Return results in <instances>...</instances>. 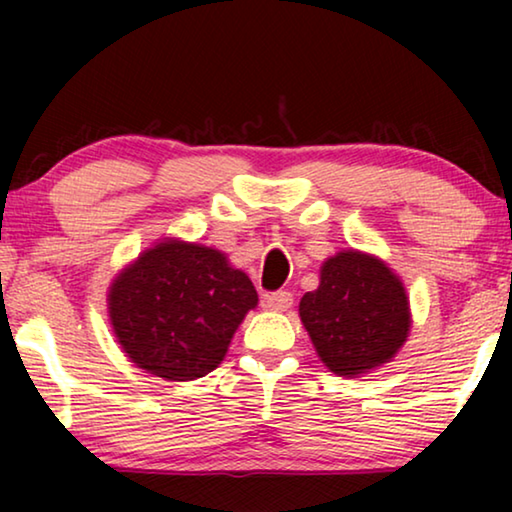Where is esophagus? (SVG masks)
I'll use <instances>...</instances> for the list:
<instances>
[{
	"label": "esophagus",
	"instance_id": "1",
	"mask_svg": "<svg viewBox=\"0 0 512 512\" xmlns=\"http://www.w3.org/2000/svg\"><path fill=\"white\" fill-rule=\"evenodd\" d=\"M293 305V293L289 291H275L266 293L264 296V307L271 311H287Z\"/></svg>",
	"mask_w": 512,
	"mask_h": 512
}]
</instances>
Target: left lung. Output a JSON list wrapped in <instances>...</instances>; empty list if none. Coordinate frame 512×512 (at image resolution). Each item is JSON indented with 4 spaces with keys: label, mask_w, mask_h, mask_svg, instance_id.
<instances>
[{
    "label": "left lung",
    "mask_w": 512,
    "mask_h": 512,
    "mask_svg": "<svg viewBox=\"0 0 512 512\" xmlns=\"http://www.w3.org/2000/svg\"><path fill=\"white\" fill-rule=\"evenodd\" d=\"M318 359L339 377H361L393 361L411 332L404 282L384 259L341 250L320 266L316 291L300 300Z\"/></svg>",
    "instance_id": "left-lung-1"
}]
</instances>
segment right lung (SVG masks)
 <instances>
[{"label":"right lung","mask_w":512,"mask_h":512,"mask_svg":"<svg viewBox=\"0 0 512 512\" xmlns=\"http://www.w3.org/2000/svg\"><path fill=\"white\" fill-rule=\"evenodd\" d=\"M257 302L250 277L225 253L176 237L155 241L108 287L121 350L137 368L167 381H192L219 368Z\"/></svg>","instance_id":"1"}]
</instances>
